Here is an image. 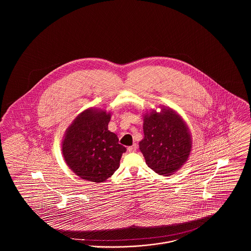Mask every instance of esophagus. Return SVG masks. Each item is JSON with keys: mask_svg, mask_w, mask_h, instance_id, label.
Listing matches in <instances>:
<instances>
[{"mask_svg": "<svg viewBox=\"0 0 251 251\" xmlns=\"http://www.w3.org/2000/svg\"><path fill=\"white\" fill-rule=\"evenodd\" d=\"M127 150H128L129 152H134L137 150V146L136 145H132L131 147H129Z\"/></svg>", "mask_w": 251, "mask_h": 251, "instance_id": "esophagus-1", "label": "esophagus"}]
</instances>
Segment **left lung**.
Returning <instances> with one entry per match:
<instances>
[{"instance_id":"8db88e82","label":"left lung","mask_w":251,"mask_h":251,"mask_svg":"<svg viewBox=\"0 0 251 251\" xmlns=\"http://www.w3.org/2000/svg\"><path fill=\"white\" fill-rule=\"evenodd\" d=\"M143 131L139 149L148 167L156 173L172 175L188 160L191 132L175 110L162 106L159 113L156 110L147 112L143 116Z\"/></svg>"}]
</instances>
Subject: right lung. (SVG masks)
I'll return each instance as SVG.
<instances>
[{
    "label": "right lung",
    "mask_w": 251,
    "mask_h": 251,
    "mask_svg": "<svg viewBox=\"0 0 251 251\" xmlns=\"http://www.w3.org/2000/svg\"><path fill=\"white\" fill-rule=\"evenodd\" d=\"M111 113L88 108L80 113L67 129L62 153L68 167L81 179L102 182L120 167L126 148L118 135L108 130Z\"/></svg>",
    "instance_id": "obj_1"
}]
</instances>
